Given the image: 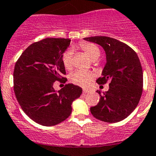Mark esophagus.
<instances>
[{"mask_svg":"<svg viewBox=\"0 0 156 156\" xmlns=\"http://www.w3.org/2000/svg\"><path fill=\"white\" fill-rule=\"evenodd\" d=\"M83 94H88V93H89V90L87 89H83Z\"/></svg>","mask_w":156,"mask_h":156,"instance_id":"esophagus-1","label":"esophagus"}]
</instances>
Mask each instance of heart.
<instances>
[{"label": "heart", "instance_id": "obj_1", "mask_svg": "<svg viewBox=\"0 0 156 156\" xmlns=\"http://www.w3.org/2000/svg\"><path fill=\"white\" fill-rule=\"evenodd\" d=\"M80 47L92 60H96L101 55L100 48L93 43L83 42V43H81L80 45ZM73 52L72 50H68L67 52H66L63 54L62 57V64H63L64 67L68 70H71L73 67ZM94 76H95L92 72L76 70L71 74L69 80H70L71 83L76 84V85L86 87L90 83L91 81L94 80Z\"/></svg>", "mask_w": 156, "mask_h": 156}]
</instances>
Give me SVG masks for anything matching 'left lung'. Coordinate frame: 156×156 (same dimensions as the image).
I'll return each mask as SVG.
<instances>
[{"mask_svg":"<svg viewBox=\"0 0 156 156\" xmlns=\"http://www.w3.org/2000/svg\"><path fill=\"white\" fill-rule=\"evenodd\" d=\"M101 45L106 52L107 63L102 76L97 80L101 85L109 83V90L101 95L90 112L97 119L115 123L125 119L135 109L142 94L143 72L136 52L127 44L107 36L84 38Z\"/></svg>","mask_w":156,"mask_h":156,"instance_id":"8db88e82","label":"left lung"}]
</instances>
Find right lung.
<instances>
[{
	"label": "right lung",
	"mask_w": 156,
	"mask_h": 156,
	"mask_svg": "<svg viewBox=\"0 0 156 156\" xmlns=\"http://www.w3.org/2000/svg\"><path fill=\"white\" fill-rule=\"evenodd\" d=\"M70 41L47 38L34 42L15 63L13 76L17 101L32 121L43 126L65 121L72 112L73 101L83 92L82 88L73 83L66 84L58 92L53 88L55 81L65 79L62 57Z\"/></svg>",
	"instance_id": "right-lung-1"
}]
</instances>
